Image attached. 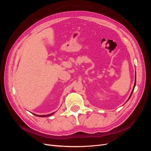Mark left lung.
Wrapping results in <instances>:
<instances>
[{
  "mask_svg": "<svg viewBox=\"0 0 151 151\" xmlns=\"http://www.w3.org/2000/svg\"><path fill=\"white\" fill-rule=\"evenodd\" d=\"M135 76H136V75H135ZM135 85H136V77H135V81H134V86H133V90H132V93H131V94H130V97H129V98L128 100L130 99V97H131V96H132V93H133V91H134V87H135Z\"/></svg>",
  "mask_w": 151,
  "mask_h": 151,
  "instance_id": "left-lung-1",
  "label": "left lung"
}]
</instances>
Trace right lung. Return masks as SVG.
Wrapping results in <instances>:
<instances>
[{
  "mask_svg": "<svg viewBox=\"0 0 151 151\" xmlns=\"http://www.w3.org/2000/svg\"><path fill=\"white\" fill-rule=\"evenodd\" d=\"M54 113H51L50 114H47V115H37V114H34L36 116H39V117H47V116H50L52 115Z\"/></svg>",
  "mask_w": 151,
  "mask_h": 151,
  "instance_id": "1",
  "label": "right lung"
}]
</instances>
